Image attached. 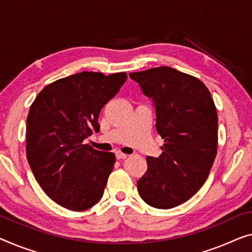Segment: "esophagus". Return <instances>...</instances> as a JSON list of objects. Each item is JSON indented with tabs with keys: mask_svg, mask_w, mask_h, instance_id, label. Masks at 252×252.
I'll use <instances>...</instances> for the list:
<instances>
[{
	"mask_svg": "<svg viewBox=\"0 0 252 252\" xmlns=\"http://www.w3.org/2000/svg\"><path fill=\"white\" fill-rule=\"evenodd\" d=\"M115 156H116V158H118V159H125L127 157V155H126V154H123L121 152H116Z\"/></svg>",
	"mask_w": 252,
	"mask_h": 252,
	"instance_id": "obj_1",
	"label": "esophagus"
}]
</instances>
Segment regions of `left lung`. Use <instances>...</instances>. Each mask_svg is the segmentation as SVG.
Wrapping results in <instances>:
<instances>
[{"instance_id": "obj_1", "label": "left lung", "mask_w": 252, "mask_h": 252, "mask_svg": "<svg viewBox=\"0 0 252 252\" xmlns=\"http://www.w3.org/2000/svg\"><path fill=\"white\" fill-rule=\"evenodd\" d=\"M156 110V130L164 145L159 157L147 156L137 188L146 204L170 209L189 200L206 182L219 140L217 112L198 78L168 66L130 73Z\"/></svg>"}]
</instances>
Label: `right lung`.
Returning a JSON list of instances; mask_svg holds the SVG:
<instances>
[{
    "label": "right lung",
    "mask_w": 252,
    "mask_h": 252,
    "mask_svg": "<svg viewBox=\"0 0 252 252\" xmlns=\"http://www.w3.org/2000/svg\"><path fill=\"white\" fill-rule=\"evenodd\" d=\"M126 78L84 71L47 85L30 106L28 163L44 192L62 207L82 212L103 196L115 155L82 141L98 132L100 110Z\"/></svg>",
    "instance_id": "add662e5"
}]
</instances>
